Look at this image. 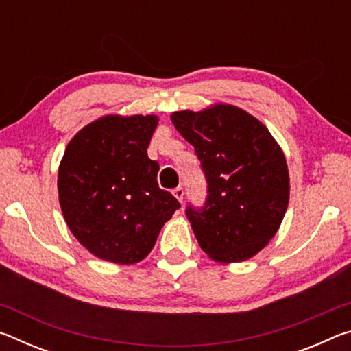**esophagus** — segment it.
Instances as JSON below:
<instances>
[{
    "instance_id": "1",
    "label": "esophagus",
    "mask_w": 351,
    "mask_h": 351,
    "mask_svg": "<svg viewBox=\"0 0 351 351\" xmlns=\"http://www.w3.org/2000/svg\"><path fill=\"white\" fill-rule=\"evenodd\" d=\"M173 195L176 197V199L180 201V203H182V201H184V189L182 187H176L173 190Z\"/></svg>"
}]
</instances>
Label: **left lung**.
<instances>
[{
    "label": "left lung",
    "mask_w": 351,
    "mask_h": 351,
    "mask_svg": "<svg viewBox=\"0 0 351 351\" xmlns=\"http://www.w3.org/2000/svg\"><path fill=\"white\" fill-rule=\"evenodd\" d=\"M201 162L207 195L186 217L203 251L221 263L254 257L276 235L289 199L285 156L263 123L219 105L171 114Z\"/></svg>",
    "instance_id": "1"
}]
</instances>
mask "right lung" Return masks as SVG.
<instances>
[{
    "instance_id": "right-lung-1",
    "label": "right lung",
    "mask_w": 351,
    "mask_h": 351,
    "mask_svg": "<svg viewBox=\"0 0 351 351\" xmlns=\"http://www.w3.org/2000/svg\"><path fill=\"white\" fill-rule=\"evenodd\" d=\"M158 117L105 116L77 133L58 169L68 228L96 257L144 260L181 204L159 189V164L147 156Z\"/></svg>"
}]
</instances>
